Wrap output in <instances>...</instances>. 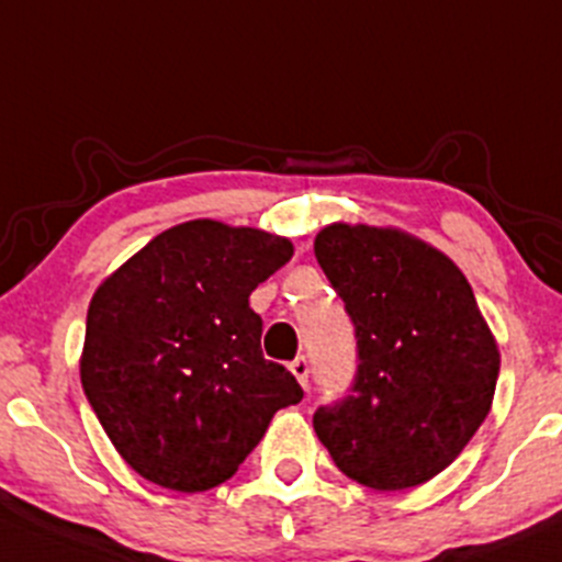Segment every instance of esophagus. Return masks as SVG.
Returning a JSON list of instances; mask_svg holds the SVG:
<instances>
[{
  "label": "esophagus",
  "mask_w": 562,
  "mask_h": 562,
  "mask_svg": "<svg viewBox=\"0 0 562 562\" xmlns=\"http://www.w3.org/2000/svg\"><path fill=\"white\" fill-rule=\"evenodd\" d=\"M290 370H292V375L297 378V383H301L303 389L308 386V358L306 356H297L295 361H292L290 364Z\"/></svg>",
  "instance_id": "obj_1"
}]
</instances>
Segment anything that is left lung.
Masks as SVG:
<instances>
[{"instance_id": "left-lung-1", "label": "left lung", "mask_w": 562, "mask_h": 562, "mask_svg": "<svg viewBox=\"0 0 562 562\" xmlns=\"http://www.w3.org/2000/svg\"><path fill=\"white\" fill-rule=\"evenodd\" d=\"M323 267L356 330V375L314 430L339 472L375 491L450 467L491 411L499 350L463 272L441 250L370 226L323 228Z\"/></svg>"}]
</instances>
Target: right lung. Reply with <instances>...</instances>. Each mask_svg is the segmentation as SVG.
Segmentation results:
<instances>
[{"instance_id": "1", "label": "right lung", "mask_w": 562, "mask_h": 562, "mask_svg": "<svg viewBox=\"0 0 562 562\" xmlns=\"http://www.w3.org/2000/svg\"><path fill=\"white\" fill-rule=\"evenodd\" d=\"M292 259L259 228L190 221L112 272L88 308L82 389L140 477L162 488L226 483L278 408L303 400L286 367L261 356L248 297Z\"/></svg>"}]
</instances>
